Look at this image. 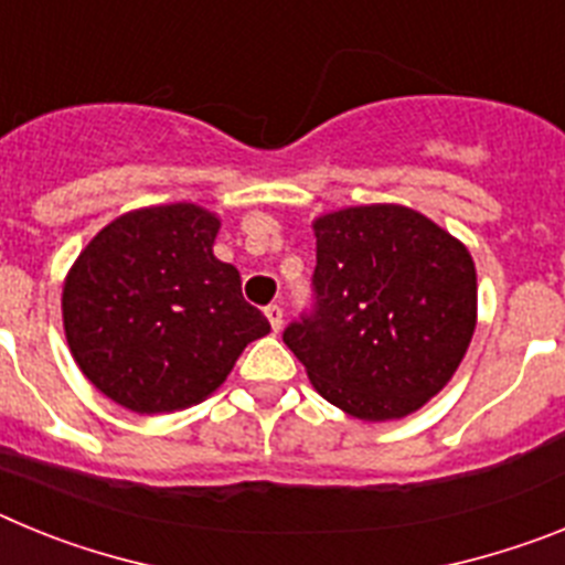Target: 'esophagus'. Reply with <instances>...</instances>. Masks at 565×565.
Returning a JSON list of instances; mask_svg holds the SVG:
<instances>
[{"mask_svg":"<svg viewBox=\"0 0 565 565\" xmlns=\"http://www.w3.org/2000/svg\"><path fill=\"white\" fill-rule=\"evenodd\" d=\"M266 317H268V322H271L274 331H279V328H282V308H279L277 302H271V306L266 308Z\"/></svg>","mask_w":565,"mask_h":565,"instance_id":"esophagus-1","label":"esophagus"}]
</instances>
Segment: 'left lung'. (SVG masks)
Wrapping results in <instances>:
<instances>
[{
  "label": "left lung",
  "instance_id": "8db88e82",
  "mask_svg": "<svg viewBox=\"0 0 565 565\" xmlns=\"http://www.w3.org/2000/svg\"><path fill=\"white\" fill-rule=\"evenodd\" d=\"M313 306L282 331L311 384L364 422L402 418L450 382L476 331V266L407 206L313 223Z\"/></svg>",
  "mask_w": 565,
  "mask_h": 565
}]
</instances>
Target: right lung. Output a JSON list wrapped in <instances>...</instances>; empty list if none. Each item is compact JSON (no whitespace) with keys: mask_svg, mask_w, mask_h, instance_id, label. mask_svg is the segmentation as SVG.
<instances>
[{"mask_svg":"<svg viewBox=\"0 0 565 565\" xmlns=\"http://www.w3.org/2000/svg\"><path fill=\"white\" fill-rule=\"evenodd\" d=\"M221 221L192 203L138 209L89 239L64 282L70 351L104 396L172 413L226 382L248 342L271 331L237 268L212 254Z\"/></svg>","mask_w":565,"mask_h":565,"instance_id":"1","label":"right lung"}]
</instances>
